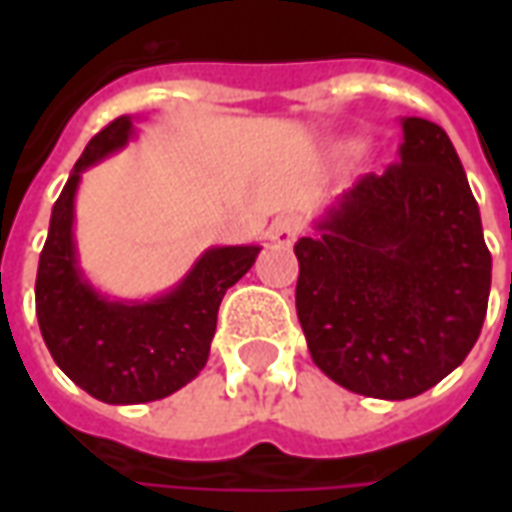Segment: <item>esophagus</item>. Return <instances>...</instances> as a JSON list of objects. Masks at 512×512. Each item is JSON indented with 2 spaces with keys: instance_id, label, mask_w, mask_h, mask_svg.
I'll list each match as a JSON object with an SVG mask.
<instances>
[{
  "instance_id": "1",
  "label": "esophagus",
  "mask_w": 512,
  "mask_h": 512,
  "mask_svg": "<svg viewBox=\"0 0 512 512\" xmlns=\"http://www.w3.org/2000/svg\"><path fill=\"white\" fill-rule=\"evenodd\" d=\"M301 233V222L299 216H277L274 222H271V230H268V238L274 241L277 246H293L296 244V238Z\"/></svg>"
}]
</instances>
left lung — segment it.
Returning <instances> with one entry per match:
<instances>
[{
    "mask_svg": "<svg viewBox=\"0 0 512 512\" xmlns=\"http://www.w3.org/2000/svg\"><path fill=\"white\" fill-rule=\"evenodd\" d=\"M312 227L293 246L312 362L378 400L450 376L483 329L491 252L447 131L406 117L400 164L337 194Z\"/></svg>",
    "mask_w": 512,
    "mask_h": 512,
    "instance_id": "left-lung-1",
    "label": "left lung"
}]
</instances>
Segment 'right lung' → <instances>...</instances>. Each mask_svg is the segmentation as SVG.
<instances>
[{"label":"right lung","mask_w":512,"mask_h":512,"mask_svg":"<svg viewBox=\"0 0 512 512\" xmlns=\"http://www.w3.org/2000/svg\"><path fill=\"white\" fill-rule=\"evenodd\" d=\"M136 120L117 117L84 147L51 208L35 279V312L49 354L73 384L112 406L161 400L200 376L224 293L263 249L211 246L153 299H117L95 288L76 249V191L87 169L134 139Z\"/></svg>","instance_id":"add662e5"}]
</instances>
